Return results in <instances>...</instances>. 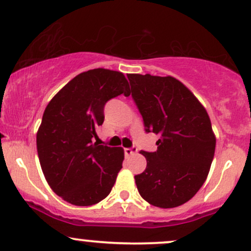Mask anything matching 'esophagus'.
<instances>
[{
	"mask_svg": "<svg viewBox=\"0 0 251 251\" xmlns=\"http://www.w3.org/2000/svg\"><path fill=\"white\" fill-rule=\"evenodd\" d=\"M136 151H137V148H135V147H132V148H126L125 149V155L126 156L134 155Z\"/></svg>",
	"mask_w": 251,
	"mask_h": 251,
	"instance_id": "obj_1",
	"label": "esophagus"
}]
</instances>
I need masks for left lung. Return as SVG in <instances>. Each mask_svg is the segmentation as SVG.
<instances>
[{
  "mask_svg": "<svg viewBox=\"0 0 251 251\" xmlns=\"http://www.w3.org/2000/svg\"><path fill=\"white\" fill-rule=\"evenodd\" d=\"M126 76L146 131L161 136L156 151H141L147 168L135 176L137 190L155 207H178L194 197L210 170L216 137L209 115L175 77Z\"/></svg>",
  "mask_w": 251,
  "mask_h": 251,
  "instance_id": "1",
  "label": "left lung"
}]
</instances>
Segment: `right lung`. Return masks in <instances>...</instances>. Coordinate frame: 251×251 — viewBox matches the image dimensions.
Segmentation results:
<instances>
[{"label": "right lung", "instance_id": "add662e5", "mask_svg": "<svg viewBox=\"0 0 251 251\" xmlns=\"http://www.w3.org/2000/svg\"><path fill=\"white\" fill-rule=\"evenodd\" d=\"M130 95L122 73L91 69L68 82L43 113L36 135L37 154L52 191L74 205H93L110 194L122 168L121 147L93 143L109 100Z\"/></svg>", "mask_w": 251, "mask_h": 251}]
</instances>
